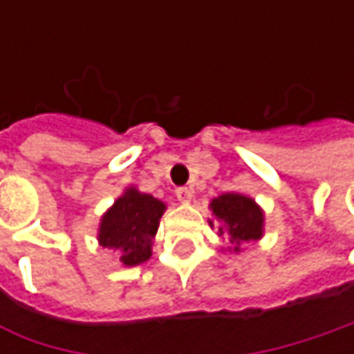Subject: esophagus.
<instances>
[{"instance_id":"obj_1","label":"esophagus","mask_w":354,"mask_h":354,"mask_svg":"<svg viewBox=\"0 0 354 354\" xmlns=\"http://www.w3.org/2000/svg\"><path fill=\"white\" fill-rule=\"evenodd\" d=\"M175 195H177V198H179L181 203H189V201L193 198V191H191L189 187H179V189L175 191Z\"/></svg>"}]
</instances>
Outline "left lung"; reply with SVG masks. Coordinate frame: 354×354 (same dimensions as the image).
Returning <instances> with one entry per match:
<instances>
[{
  "label": "left lung",
  "mask_w": 354,
  "mask_h": 354,
  "mask_svg": "<svg viewBox=\"0 0 354 354\" xmlns=\"http://www.w3.org/2000/svg\"><path fill=\"white\" fill-rule=\"evenodd\" d=\"M214 216H218L226 225V230L230 234V242H250L262 236V223L264 216L258 205L252 198L236 193H226L214 198L211 203ZM223 232V228H221ZM238 252V246L234 248Z\"/></svg>",
  "instance_id": "obj_1"
}]
</instances>
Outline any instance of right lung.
I'll return each instance as SVG.
<instances>
[{"label": "right lung", "instance_id": "1", "mask_svg": "<svg viewBox=\"0 0 354 354\" xmlns=\"http://www.w3.org/2000/svg\"><path fill=\"white\" fill-rule=\"evenodd\" d=\"M165 205L151 195L128 189L124 197L104 214L98 240L104 248H118L122 262L138 266L151 256V240Z\"/></svg>", "mask_w": 354, "mask_h": 354}]
</instances>
